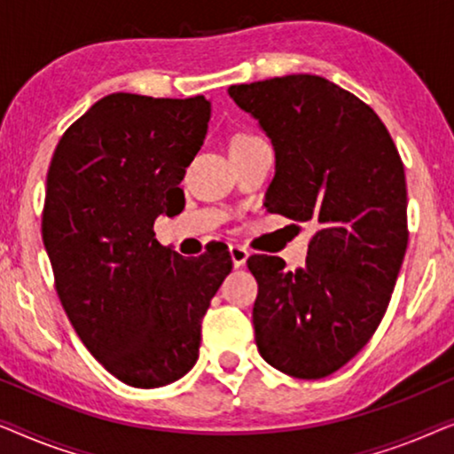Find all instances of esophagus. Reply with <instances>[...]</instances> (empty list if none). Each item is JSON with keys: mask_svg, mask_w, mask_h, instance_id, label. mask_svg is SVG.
I'll return each mask as SVG.
<instances>
[{"mask_svg": "<svg viewBox=\"0 0 454 454\" xmlns=\"http://www.w3.org/2000/svg\"><path fill=\"white\" fill-rule=\"evenodd\" d=\"M229 254H231V262H233V266H244L247 256H250V252H247L246 247L235 246V244L229 246Z\"/></svg>", "mask_w": 454, "mask_h": 454, "instance_id": "1", "label": "esophagus"}]
</instances>
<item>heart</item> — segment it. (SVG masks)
Wrapping results in <instances>:
<instances>
[{
	"label": "heart",
	"instance_id": "heart-1",
	"mask_svg": "<svg viewBox=\"0 0 454 454\" xmlns=\"http://www.w3.org/2000/svg\"><path fill=\"white\" fill-rule=\"evenodd\" d=\"M247 138H256V136H250V134H241L238 138H233V142H241V140H247ZM231 142V145H233Z\"/></svg>",
	"mask_w": 454,
	"mask_h": 454
}]
</instances>
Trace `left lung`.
I'll list each match as a JSON object with an SVG mask.
<instances>
[{"mask_svg":"<svg viewBox=\"0 0 454 454\" xmlns=\"http://www.w3.org/2000/svg\"><path fill=\"white\" fill-rule=\"evenodd\" d=\"M229 97L275 146L266 210L314 227L303 269L247 258L258 351L285 374L325 378L364 349L393 295L409 239L401 154L376 111L326 78L235 84Z\"/></svg>","mask_w":454,"mask_h":454,"instance_id":"obj_1","label":"left lung"}]
</instances>
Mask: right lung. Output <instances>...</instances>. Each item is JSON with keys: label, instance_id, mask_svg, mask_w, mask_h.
I'll return each mask as SVG.
<instances>
[{"label": "right lung", "instance_id": "right-lung-1", "mask_svg": "<svg viewBox=\"0 0 454 454\" xmlns=\"http://www.w3.org/2000/svg\"><path fill=\"white\" fill-rule=\"evenodd\" d=\"M202 95L103 97L66 129L47 171L43 244L74 331L105 370L159 388L198 359L202 318L231 270L221 244L184 258L154 239V219L184 207L200 151Z\"/></svg>", "mask_w": 454, "mask_h": 454}]
</instances>
